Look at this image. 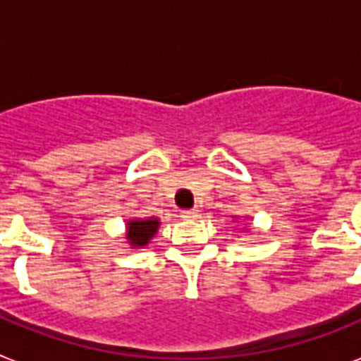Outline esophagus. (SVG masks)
<instances>
[{"instance_id": "esophagus-1", "label": "esophagus", "mask_w": 361, "mask_h": 361, "mask_svg": "<svg viewBox=\"0 0 361 361\" xmlns=\"http://www.w3.org/2000/svg\"><path fill=\"white\" fill-rule=\"evenodd\" d=\"M199 216H201V210H197V208L181 210V218H189V220H193V218H199Z\"/></svg>"}]
</instances>
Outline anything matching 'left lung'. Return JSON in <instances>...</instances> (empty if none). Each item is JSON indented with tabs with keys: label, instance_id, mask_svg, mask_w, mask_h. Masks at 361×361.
<instances>
[{
	"label": "left lung",
	"instance_id": "left-lung-1",
	"mask_svg": "<svg viewBox=\"0 0 361 361\" xmlns=\"http://www.w3.org/2000/svg\"><path fill=\"white\" fill-rule=\"evenodd\" d=\"M243 231H245V233H248V229H243Z\"/></svg>",
	"mask_w": 361,
	"mask_h": 361
}]
</instances>
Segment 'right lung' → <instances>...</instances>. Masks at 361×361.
<instances>
[{
	"label": "right lung",
	"instance_id": "add662e5",
	"mask_svg": "<svg viewBox=\"0 0 361 361\" xmlns=\"http://www.w3.org/2000/svg\"><path fill=\"white\" fill-rule=\"evenodd\" d=\"M160 228V218L149 216V218H130L126 221V235L124 239L130 248L147 247Z\"/></svg>",
	"mask_w": 361,
	"mask_h": 361
}]
</instances>
